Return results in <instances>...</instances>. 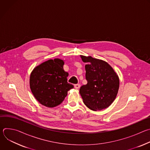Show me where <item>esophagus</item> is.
Segmentation results:
<instances>
[{
    "mask_svg": "<svg viewBox=\"0 0 150 150\" xmlns=\"http://www.w3.org/2000/svg\"><path fill=\"white\" fill-rule=\"evenodd\" d=\"M74 87H75V88H76V89H78V88L80 87V84H79V83L75 84V85H74Z\"/></svg>",
    "mask_w": 150,
    "mask_h": 150,
    "instance_id": "1",
    "label": "esophagus"
}]
</instances>
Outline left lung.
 Segmentation results:
<instances>
[{"label":"left lung","mask_w":150,"mask_h":150,"mask_svg":"<svg viewBox=\"0 0 150 150\" xmlns=\"http://www.w3.org/2000/svg\"><path fill=\"white\" fill-rule=\"evenodd\" d=\"M87 63L85 68L87 83L81 87L79 93L84 104L93 111L108 108L115 100L119 88V78L109 64L91 56L80 55Z\"/></svg>","instance_id":"8db88e82"}]
</instances>
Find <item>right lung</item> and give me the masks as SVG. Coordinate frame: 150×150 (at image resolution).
<instances>
[{"instance_id": "add662e5", "label": "right lung", "mask_w": 150, "mask_h": 150, "mask_svg": "<svg viewBox=\"0 0 150 150\" xmlns=\"http://www.w3.org/2000/svg\"><path fill=\"white\" fill-rule=\"evenodd\" d=\"M64 61L56 58L34 68L30 77V87L35 99L47 108H54L65 99L74 85L67 82L69 74L63 69Z\"/></svg>"}]
</instances>
